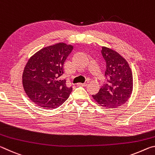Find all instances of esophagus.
<instances>
[{
    "label": "esophagus",
    "mask_w": 155,
    "mask_h": 155,
    "mask_svg": "<svg viewBox=\"0 0 155 155\" xmlns=\"http://www.w3.org/2000/svg\"><path fill=\"white\" fill-rule=\"evenodd\" d=\"M87 84L85 83H78V85H81V86H87Z\"/></svg>",
    "instance_id": "esophagus-1"
}]
</instances>
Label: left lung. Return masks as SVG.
Masks as SVG:
<instances>
[{
  "instance_id": "1",
  "label": "left lung",
  "mask_w": 155,
  "mask_h": 155,
  "mask_svg": "<svg viewBox=\"0 0 155 155\" xmlns=\"http://www.w3.org/2000/svg\"><path fill=\"white\" fill-rule=\"evenodd\" d=\"M101 52L107 64V83L92 97L101 107L115 109L130 98L133 89V73L127 60L118 52L106 46L102 47Z\"/></svg>"
}]
</instances>
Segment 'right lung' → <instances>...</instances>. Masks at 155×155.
Wrapping results in <instances>:
<instances>
[{
	"instance_id": "right-lung-1",
	"label": "right lung",
	"mask_w": 155,
	"mask_h": 155,
	"mask_svg": "<svg viewBox=\"0 0 155 155\" xmlns=\"http://www.w3.org/2000/svg\"><path fill=\"white\" fill-rule=\"evenodd\" d=\"M73 46L64 42L44 47L28 59L22 73L26 94L36 106L56 109L70 96L72 88L60 79L64 65Z\"/></svg>"
}]
</instances>
